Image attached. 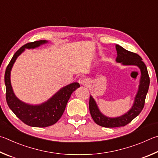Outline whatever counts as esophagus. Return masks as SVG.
<instances>
[{"label": "esophagus", "instance_id": "esophagus-1", "mask_svg": "<svg viewBox=\"0 0 158 158\" xmlns=\"http://www.w3.org/2000/svg\"><path fill=\"white\" fill-rule=\"evenodd\" d=\"M80 84H81V85H84V86H87L89 84V81L87 79H83L80 81Z\"/></svg>", "mask_w": 158, "mask_h": 158}]
</instances>
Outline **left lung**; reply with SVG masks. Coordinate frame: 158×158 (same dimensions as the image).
<instances>
[{
	"instance_id": "left-lung-1",
	"label": "left lung",
	"mask_w": 158,
	"mask_h": 158,
	"mask_svg": "<svg viewBox=\"0 0 158 158\" xmlns=\"http://www.w3.org/2000/svg\"><path fill=\"white\" fill-rule=\"evenodd\" d=\"M115 48L117 54L116 62L121 63V64L124 65H135L139 68L141 76H140L138 90L135 97L133 104L127 113L121 116L109 117L104 115L100 111L93 96H90L89 110L92 118L97 124L106 128L124 127L141 113L144 108L146 96L148 93L149 84H150L147 68L144 63L142 61L141 57L138 54L125 50L124 48L117 44L115 45Z\"/></svg>"
}]
</instances>
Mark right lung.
<instances>
[{"mask_svg":"<svg viewBox=\"0 0 158 158\" xmlns=\"http://www.w3.org/2000/svg\"><path fill=\"white\" fill-rule=\"evenodd\" d=\"M48 43L40 40L24 45L14 54L5 73L6 100L10 108L16 117L25 124L33 127H47L53 125L61 118L72 93L80 87L79 83L74 82L61 88L52 97L41 104H26L20 100L14 93L11 84V70L17 58L25 49H34Z\"/></svg>","mask_w":158,"mask_h":158,"instance_id":"obj_1","label":"right lung"}]
</instances>
